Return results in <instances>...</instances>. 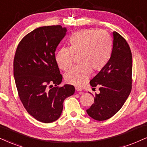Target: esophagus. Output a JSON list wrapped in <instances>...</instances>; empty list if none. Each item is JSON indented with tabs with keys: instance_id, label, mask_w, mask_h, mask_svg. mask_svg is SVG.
Masks as SVG:
<instances>
[{
	"instance_id": "obj_1",
	"label": "esophagus",
	"mask_w": 147,
	"mask_h": 147,
	"mask_svg": "<svg viewBox=\"0 0 147 147\" xmlns=\"http://www.w3.org/2000/svg\"><path fill=\"white\" fill-rule=\"evenodd\" d=\"M76 90H78V91H80V90H82V88H81V87H80V86H76Z\"/></svg>"
}]
</instances>
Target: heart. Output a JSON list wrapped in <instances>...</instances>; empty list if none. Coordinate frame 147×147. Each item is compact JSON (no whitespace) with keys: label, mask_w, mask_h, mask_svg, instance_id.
<instances>
[{"label":"heart","mask_w":147,"mask_h":147,"mask_svg":"<svg viewBox=\"0 0 147 147\" xmlns=\"http://www.w3.org/2000/svg\"><path fill=\"white\" fill-rule=\"evenodd\" d=\"M69 48H61L56 60L61 69L67 71L73 65L74 54L80 55L81 65L74 67L65 75L69 84L81 86L89 78L91 69L102 70L111 58L113 43L112 37L104 30L83 29L78 30L69 39Z\"/></svg>","instance_id":"1"}]
</instances>
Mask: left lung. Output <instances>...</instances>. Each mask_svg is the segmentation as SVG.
Segmentation results:
<instances>
[{"label":"left lung","mask_w":147,"mask_h":147,"mask_svg":"<svg viewBox=\"0 0 147 147\" xmlns=\"http://www.w3.org/2000/svg\"><path fill=\"white\" fill-rule=\"evenodd\" d=\"M113 49L106 66L91 80L90 84L99 87L94 103L86 110L90 117L105 121L122 108L132 87V55L129 46L120 34L113 32Z\"/></svg>","instance_id":"8db88e82"}]
</instances>
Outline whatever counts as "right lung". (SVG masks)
Masks as SVG:
<instances>
[{"instance_id":"right-lung-1","label":"right lung","mask_w":147,"mask_h":147,"mask_svg":"<svg viewBox=\"0 0 147 147\" xmlns=\"http://www.w3.org/2000/svg\"><path fill=\"white\" fill-rule=\"evenodd\" d=\"M66 32L61 25L36 28L22 38L14 57L18 96L28 113L45 123L59 119L63 101L75 92L73 85L59 86L63 76L55 51Z\"/></svg>"}]
</instances>
